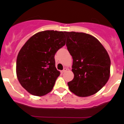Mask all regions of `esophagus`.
Listing matches in <instances>:
<instances>
[{"mask_svg": "<svg viewBox=\"0 0 124 124\" xmlns=\"http://www.w3.org/2000/svg\"><path fill=\"white\" fill-rule=\"evenodd\" d=\"M66 71H67V68H63V70H62V71H61V72H62V73H63V72H65Z\"/></svg>", "mask_w": 124, "mask_h": 124, "instance_id": "34e87169", "label": "esophagus"}]
</instances>
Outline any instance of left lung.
Segmentation results:
<instances>
[{
	"instance_id": "1",
	"label": "left lung",
	"mask_w": 124,
	"mask_h": 124,
	"mask_svg": "<svg viewBox=\"0 0 124 124\" xmlns=\"http://www.w3.org/2000/svg\"><path fill=\"white\" fill-rule=\"evenodd\" d=\"M72 56L74 78L68 83L71 92L81 97L97 93L110 77V59L97 38L82 32H64Z\"/></svg>"
}]
</instances>
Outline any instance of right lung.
Listing matches in <instances>:
<instances>
[{
  "label": "right lung",
  "instance_id": "add662e5",
  "mask_svg": "<svg viewBox=\"0 0 124 124\" xmlns=\"http://www.w3.org/2000/svg\"><path fill=\"white\" fill-rule=\"evenodd\" d=\"M64 32L45 31L27 41L18 53L16 72L18 81L32 95L43 96L53 89L60 75L54 55L65 45Z\"/></svg>",
  "mask_w": 124,
  "mask_h": 124
}]
</instances>
